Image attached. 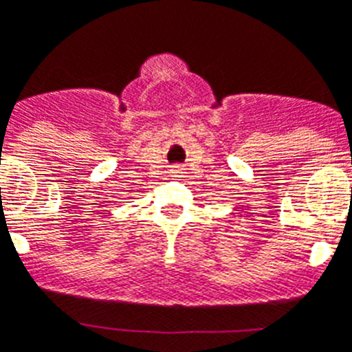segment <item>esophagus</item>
Wrapping results in <instances>:
<instances>
[{"label":"esophagus","mask_w":352,"mask_h":352,"mask_svg":"<svg viewBox=\"0 0 352 352\" xmlns=\"http://www.w3.org/2000/svg\"><path fill=\"white\" fill-rule=\"evenodd\" d=\"M170 170H173V174H179V173H182V167H179V166H174Z\"/></svg>","instance_id":"esophagus-1"}]
</instances>
